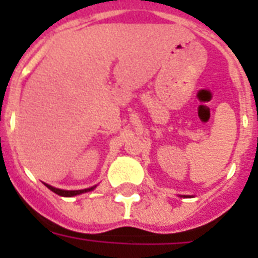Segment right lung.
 Here are the masks:
<instances>
[{"label": "right lung", "instance_id": "obj_1", "mask_svg": "<svg viewBox=\"0 0 258 258\" xmlns=\"http://www.w3.org/2000/svg\"><path fill=\"white\" fill-rule=\"evenodd\" d=\"M46 187L61 197H74V196H78V194H82V192L91 191V190H93V188H95V187H91V188H84V190H61V188L52 187V186H49V184H46Z\"/></svg>", "mask_w": 258, "mask_h": 258}]
</instances>
